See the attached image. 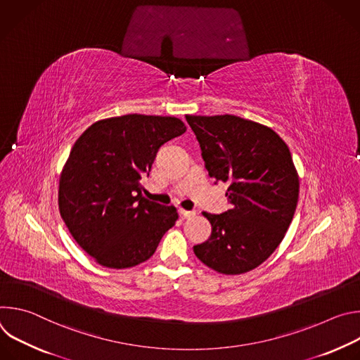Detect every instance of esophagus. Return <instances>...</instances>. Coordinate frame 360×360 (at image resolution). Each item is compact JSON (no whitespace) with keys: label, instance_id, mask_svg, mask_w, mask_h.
<instances>
[{"label":"esophagus","instance_id":"34e87169","mask_svg":"<svg viewBox=\"0 0 360 360\" xmlns=\"http://www.w3.org/2000/svg\"><path fill=\"white\" fill-rule=\"evenodd\" d=\"M179 214L184 219H192L196 215L195 211H185V210H179Z\"/></svg>","mask_w":360,"mask_h":360}]
</instances>
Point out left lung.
<instances>
[{
  "label": "left lung",
  "mask_w": 360,
  "mask_h": 360,
  "mask_svg": "<svg viewBox=\"0 0 360 360\" xmlns=\"http://www.w3.org/2000/svg\"><path fill=\"white\" fill-rule=\"evenodd\" d=\"M211 178L229 184L231 210L202 212L211 222L196 258L225 275L265 262L282 242L296 210L299 178L288 145L271 128L235 115H186Z\"/></svg>",
  "instance_id": "1"
}]
</instances>
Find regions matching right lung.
I'll return each instance as SVG.
<instances>
[{"label":"right lung","mask_w":360,"mask_h":360,"mask_svg":"<svg viewBox=\"0 0 360 360\" xmlns=\"http://www.w3.org/2000/svg\"><path fill=\"white\" fill-rule=\"evenodd\" d=\"M185 131L174 117L129 114L92 124L74 143L60 179V212L102 266L145 262L175 225V207L143 198L141 179L160 146Z\"/></svg>","instance_id":"1"}]
</instances>
